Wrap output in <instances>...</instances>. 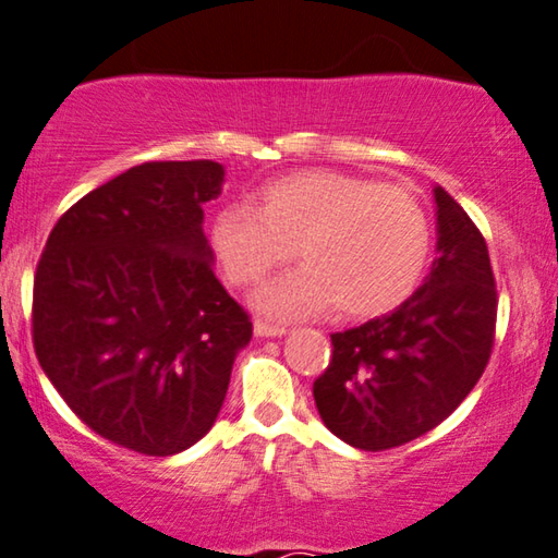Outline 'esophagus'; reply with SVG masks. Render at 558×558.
<instances>
[{
	"label": "esophagus",
	"instance_id": "1",
	"mask_svg": "<svg viewBox=\"0 0 558 558\" xmlns=\"http://www.w3.org/2000/svg\"><path fill=\"white\" fill-rule=\"evenodd\" d=\"M254 335H256V338H281V335H287V327L284 325H271V323H266V319H256Z\"/></svg>",
	"mask_w": 558,
	"mask_h": 558
}]
</instances>
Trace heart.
Returning <instances> with one entry per match:
<instances>
[{
  "mask_svg": "<svg viewBox=\"0 0 558 558\" xmlns=\"http://www.w3.org/2000/svg\"><path fill=\"white\" fill-rule=\"evenodd\" d=\"M210 246L233 287H254L294 256L256 304L274 317L332 310L376 317L399 307L424 277L432 223L418 197L361 174L302 170L266 185L248 205L213 216Z\"/></svg>",
  "mask_w": 558,
  "mask_h": 558,
  "instance_id": "1",
  "label": "heart"
}]
</instances>
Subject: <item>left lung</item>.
Masks as SVG:
<instances>
[{"mask_svg": "<svg viewBox=\"0 0 558 558\" xmlns=\"http://www.w3.org/2000/svg\"><path fill=\"white\" fill-rule=\"evenodd\" d=\"M434 203L439 256L429 277L391 315L332 332V361L312 386L327 429L365 452L445 422L493 353L498 289L487 243L445 187H434Z\"/></svg>", "mask_w": 558, "mask_h": 558, "instance_id": "left-lung-1", "label": "left lung"}]
</instances>
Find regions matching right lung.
Wrapping results in <instances>:
<instances>
[{
	"instance_id": "add662e5",
	"label": "right lung",
	"mask_w": 558,
	"mask_h": 558,
	"mask_svg": "<svg viewBox=\"0 0 558 558\" xmlns=\"http://www.w3.org/2000/svg\"><path fill=\"white\" fill-rule=\"evenodd\" d=\"M223 174L213 159L136 165L68 208L37 264L45 376L88 429L140 454H178L210 432L254 335L203 233Z\"/></svg>"
}]
</instances>
